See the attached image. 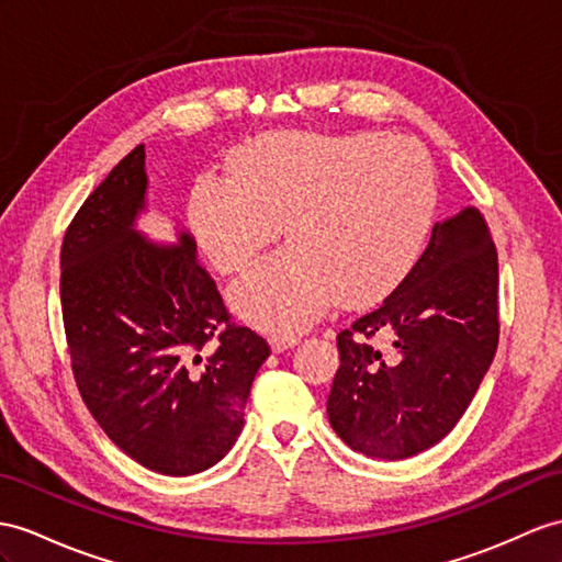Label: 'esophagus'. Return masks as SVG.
I'll list each match as a JSON object with an SVG mask.
<instances>
[{"label": "esophagus", "mask_w": 562, "mask_h": 562, "mask_svg": "<svg viewBox=\"0 0 562 562\" xmlns=\"http://www.w3.org/2000/svg\"><path fill=\"white\" fill-rule=\"evenodd\" d=\"M269 344H271L273 352H283V350L297 346L300 344V336H295V334H271L269 336Z\"/></svg>", "instance_id": "1"}]
</instances>
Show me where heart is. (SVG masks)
Wrapping results in <instances>:
<instances>
[{
  "mask_svg": "<svg viewBox=\"0 0 562 562\" xmlns=\"http://www.w3.org/2000/svg\"><path fill=\"white\" fill-rule=\"evenodd\" d=\"M234 176L207 173L188 216L210 262L248 267L283 231L289 248L231 285L240 317L295 331L331 303L362 307L409 277L436 216V171L407 135L277 133L238 149Z\"/></svg>",
  "mask_w": 562,
  "mask_h": 562,
  "instance_id": "heart-1",
  "label": "heart"
}]
</instances>
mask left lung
<instances>
[{"mask_svg": "<svg viewBox=\"0 0 562 562\" xmlns=\"http://www.w3.org/2000/svg\"><path fill=\"white\" fill-rule=\"evenodd\" d=\"M392 340L379 351L366 340ZM326 415L340 441L405 460L456 427L498 346V257L474 204L436 222L417 267L338 338Z\"/></svg>", "mask_w": 562, "mask_h": 562, "instance_id": "8db88e82", "label": "left lung"}]
</instances>
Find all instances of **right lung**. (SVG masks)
<instances>
[{"instance_id":"add662e5","label":"right lung","mask_w":562,"mask_h":562,"mask_svg":"<svg viewBox=\"0 0 562 562\" xmlns=\"http://www.w3.org/2000/svg\"><path fill=\"white\" fill-rule=\"evenodd\" d=\"M147 186L138 145L68 226L64 328L78 391L109 439L147 470L188 476L234 448L269 346L228 322L186 228L171 245L135 228Z\"/></svg>"}]
</instances>
